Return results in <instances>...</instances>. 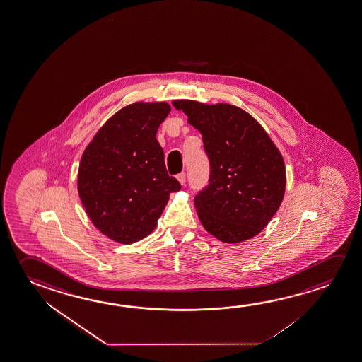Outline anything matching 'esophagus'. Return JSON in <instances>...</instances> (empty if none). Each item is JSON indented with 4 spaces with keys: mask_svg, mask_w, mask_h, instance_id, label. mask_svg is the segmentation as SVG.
I'll use <instances>...</instances> for the list:
<instances>
[{
    "mask_svg": "<svg viewBox=\"0 0 362 362\" xmlns=\"http://www.w3.org/2000/svg\"><path fill=\"white\" fill-rule=\"evenodd\" d=\"M177 180H178L180 184L185 183V173H179L178 175H177Z\"/></svg>",
    "mask_w": 362,
    "mask_h": 362,
    "instance_id": "1",
    "label": "esophagus"
}]
</instances>
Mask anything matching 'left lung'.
Masks as SVG:
<instances>
[{
    "label": "left lung",
    "mask_w": 362,
    "mask_h": 362,
    "mask_svg": "<svg viewBox=\"0 0 362 362\" xmlns=\"http://www.w3.org/2000/svg\"><path fill=\"white\" fill-rule=\"evenodd\" d=\"M202 134L211 163L206 189L194 198L202 226L224 243L261 233L284 201V156L250 114L230 104L173 100Z\"/></svg>",
    "instance_id": "obj_1"
}]
</instances>
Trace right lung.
<instances>
[{"label":"right lung","instance_id":"add662e5","mask_svg":"<svg viewBox=\"0 0 362 362\" xmlns=\"http://www.w3.org/2000/svg\"><path fill=\"white\" fill-rule=\"evenodd\" d=\"M170 109L165 101L124 106L83 151L78 197L95 228L109 240L132 245L149 235L169 194L180 189L156 138Z\"/></svg>","mask_w":362,"mask_h":362}]
</instances>
